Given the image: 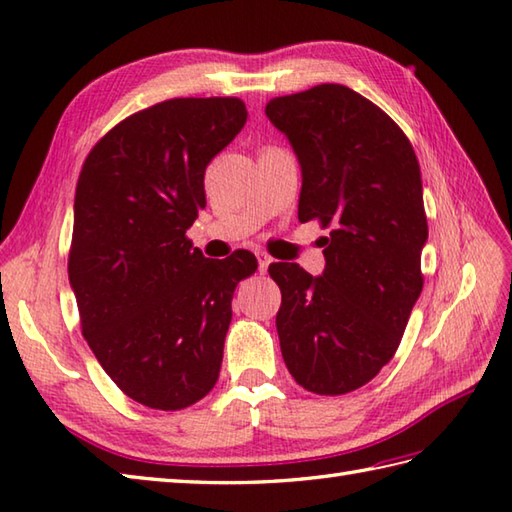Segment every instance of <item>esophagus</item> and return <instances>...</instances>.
I'll list each match as a JSON object with an SVG mask.
<instances>
[{"mask_svg":"<svg viewBox=\"0 0 512 512\" xmlns=\"http://www.w3.org/2000/svg\"><path fill=\"white\" fill-rule=\"evenodd\" d=\"M257 264H259V273H266L268 270V264H270V257L266 253H257Z\"/></svg>","mask_w":512,"mask_h":512,"instance_id":"esophagus-1","label":"esophagus"}]
</instances>
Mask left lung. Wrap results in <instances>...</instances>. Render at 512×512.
<instances>
[{
	"label": "left lung",
	"mask_w": 512,
	"mask_h": 512,
	"mask_svg": "<svg viewBox=\"0 0 512 512\" xmlns=\"http://www.w3.org/2000/svg\"><path fill=\"white\" fill-rule=\"evenodd\" d=\"M266 116L299 158V220L330 228L321 277L268 268L281 290V354L303 389L341 396L394 358L422 292L420 165L405 132L339 83L277 96Z\"/></svg>",
	"instance_id": "8db88e82"
}]
</instances>
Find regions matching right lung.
I'll return each mask as SVG.
<instances>
[{"mask_svg":"<svg viewBox=\"0 0 512 512\" xmlns=\"http://www.w3.org/2000/svg\"><path fill=\"white\" fill-rule=\"evenodd\" d=\"M246 116L235 96L162 101L114 125L81 167L68 255L81 332L145 407L178 411L215 387L233 292L257 270L248 250L206 259L187 237L204 171Z\"/></svg>","mask_w":512,"mask_h":512,"instance_id":"1","label":"right lung"}]
</instances>
